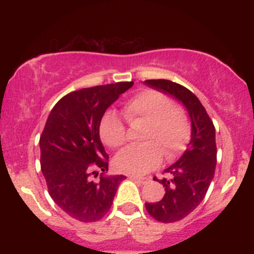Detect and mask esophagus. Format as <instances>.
<instances>
[{"mask_svg":"<svg viewBox=\"0 0 254 254\" xmlns=\"http://www.w3.org/2000/svg\"><path fill=\"white\" fill-rule=\"evenodd\" d=\"M130 179L135 180V182H138L141 184H147L148 182H150V178H141V177H137V176H129Z\"/></svg>","mask_w":254,"mask_h":254,"instance_id":"34e87169","label":"esophagus"}]
</instances>
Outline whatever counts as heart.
Instances as JSON below:
<instances>
[{
	"label": "heart",
	"instance_id": "obj_1",
	"mask_svg": "<svg viewBox=\"0 0 254 254\" xmlns=\"http://www.w3.org/2000/svg\"><path fill=\"white\" fill-rule=\"evenodd\" d=\"M127 123L145 122L142 145H130L115 157L116 170L131 176L153 171L165 155L173 160L185 149L191 137L189 117L182 107L173 105L170 97L154 89L138 93L123 105ZM101 141L111 148H119L127 141V127L113 111H107L99 125Z\"/></svg>",
	"mask_w": 254,
	"mask_h": 254
}]
</instances>
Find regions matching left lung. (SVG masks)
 <instances>
[{
    "instance_id": "1",
    "label": "left lung",
    "mask_w": 254,
    "mask_h": 254,
    "mask_svg": "<svg viewBox=\"0 0 254 254\" xmlns=\"http://www.w3.org/2000/svg\"><path fill=\"white\" fill-rule=\"evenodd\" d=\"M145 84L167 93L188 110L191 119V141L182 157L165 170V178L154 180L162 184L166 193L161 200L145 203V209L159 222L183 220L205 197L216 167L215 127L205 109L191 90L170 80H147Z\"/></svg>"
}]
</instances>
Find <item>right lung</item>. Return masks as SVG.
<instances>
[{"label":"right lung","mask_w":254,"mask_h":254,"mask_svg":"<svg viewBox=\"0 0 254 254\" xmlns=\"http://www.w3.org/2000/svg\"><path fill=\"white\" fill-rule=\"evenodd\" d=\"M117 82L64 95L49 115L39 139L40 167L54 202L80 222L101 220L125 176L103 177L109 155L99 136L105 111L132 86ZM99 176V181L94 178Z\"/></svg>","instance_id":"add662e5"}]
</instances>
